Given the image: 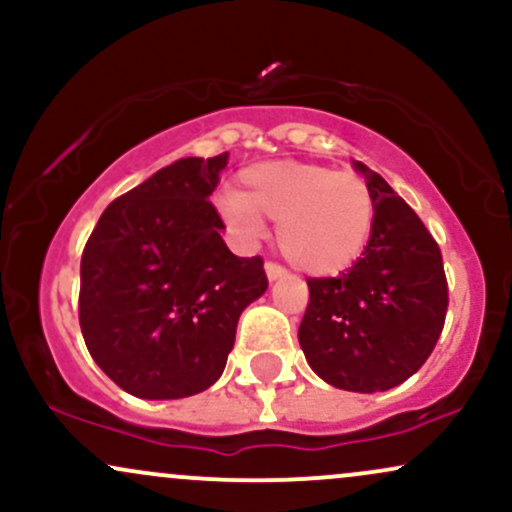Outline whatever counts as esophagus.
Masks as SVG:
<instances>
[{
  "label": "esophagus",
  "instance_id": "obj_1",
  "mask_svg": "<svg viewBox=\"0 0 512 512\" xmlns=\"http://www.w3.org/2000/svg\"><path fill=\"white\" fill-rule=\"evenodd\" d=\"M264 272H267L269 281H276V279H281V276H286V269L281 267V264H276V262L264 264Z\"/></svg>",
  "mask_w": 512,
  "mask_h": 512
}]
</instances>
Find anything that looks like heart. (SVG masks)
I'll return each mask as SVG.
<instances>
[{
    "instance_id": "obj_1",
    "label": "heart",
    "mask_w": 512,
    "mask_h": 512,
    "mask_svg": "<svg viewBox=\"0 0 512 512\" xmlns=\"http://www.w3.org/2000/svg\"><path fill=\"white\" fill-rule=\"evenodd\" d=\"M219 207L245 236L276 221V245L293 267L313 276L349 269L366 250L375 223L368 182L322 163L264 161L240 170L238 192H223Z\"/></svg>"
}]
</instances>
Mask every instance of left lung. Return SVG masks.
Masks as SVG:
<instances>
[{
	"instance_id": "left-lung-1",
	"label": "left lung",
	"mask_w": 512,
	"mask_h": 512,
	"mask_svg": "<svg viewBox=\"0 0 512 512\" xmlns=\"http://www.w3.org/2000/svg\"><path fill=\"white\" fill-rule=\"evenodd\" d=\"M354 168L373 192V233L354 267L308 279L298 342L325 383L385 392L431 356L448 313V281L438 243L416 211L375 170L361 161Z\"/></svg>"
}]
</instances>
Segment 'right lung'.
I'll use <instances>...</instances> for the list:
<instances>
[{
	"label": "right lung",
	"instance_id": "right-lung-1",
	"mask_svg": "<svg viewBox=\"0 0 512 512\" xmlns=\"http://www.w3.org/2000/svg\"><path fill=\"white\" fill-rule=\"evenodd\" d=\"M228 154L180 158L108 204L81 255L79 325L122 390L180 399L221 378L238 317L267 291L262 257L223 243L209 195Z\"/></svg>",
	"mask_w": 512,
	"mask_h": 512
}]
</instances>
